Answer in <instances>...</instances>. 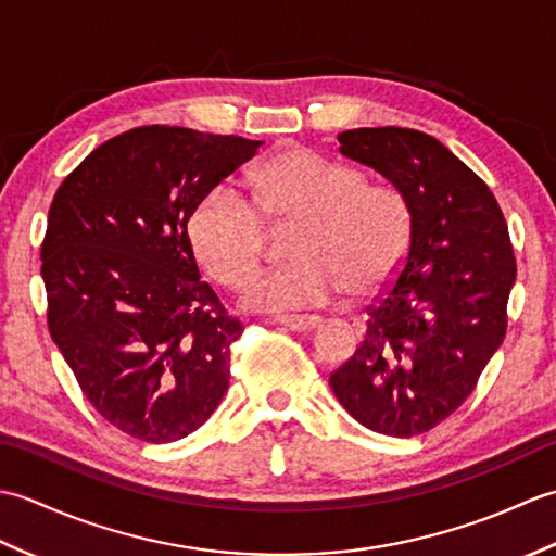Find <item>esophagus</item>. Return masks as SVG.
<instances>
[{"instance_id":"obj_1","label":"esophagus","mask_w":556,"mask_h":556,"mask_svg":"<svg viewBox=\"0 0 556 556\" xmlns=\"http://www.w3.org/2000/svg\"><path fill=\"white\" fill-rule=\"evenodd\" d=\"M275 323L291 329V332H311V329L320 325V317H315V315H277Z\"/></svg>"}]
</instances>
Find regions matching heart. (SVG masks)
<instances>
[{"instance_id": "1", "label": "heart", "mask_w": 556, "mask_h": 556, "mask_svg": "<svg viewBox=\"0 0 556 556\" xmlns=\"http://www.w3.org/2000/svg\"><path fill=\"white\" fill-rule=\"evenodd\" d=\"M253 205L217 184L188 217V241L212 279L243 289L265 257L269 229H293V265L253 281L245 305L293 311L327 303L344 289L370 296L394 275L410 239L408 207L396 191L365 184L361 172L311 150L289 148L253 176Z\"/></svg>"}]
</instances>
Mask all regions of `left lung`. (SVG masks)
<instances>
[{"label":"left lung","mask_w":556,"mask_h":556,"mask_svg":"<svg viewBox=\"0 0 556 556\" xmlns=\"http://www.w3.org/2000/svg\"><path fill=\"white\" fill-rule=\"evenodd\" d=\"M337 138L341 155L404 198L410 239L392 289L368 305L361 346L329 384L368 430L422 434L464 404L502 346L516 279L509 229L488 184L437 138L399 126Z\"/></svg>","instance_id":"8db88e82"}]
</instances>
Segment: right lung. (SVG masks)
<instances>
[{"label":"right lung","instance_id":"1","mask_svg":"<svg viewBox=\"0 0 556 556\" xmlns=\"http://www.w3.org/2000/svg\"><path fill=\"white\" fill-rule=\"evenodd\" d=\"M260 140L140 126L59 186L42 241L47 327L80 392L150 444L203 425L229 387L243 325L200 279L188 217Z\"/></svg>","mask_w":556,"mask_h":556}]
</instances>
